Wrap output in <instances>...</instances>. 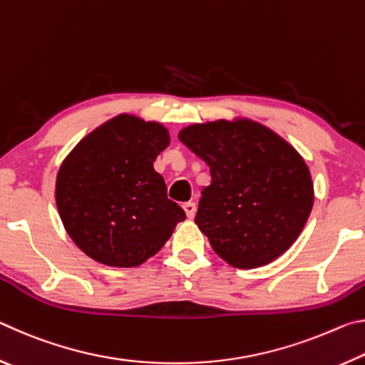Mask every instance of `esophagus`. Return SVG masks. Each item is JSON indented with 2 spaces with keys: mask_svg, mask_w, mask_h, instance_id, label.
Wrapping results in <instances>:
<instances>
[{
  "mask_svg": "<svg viewBox=\"0 0 365 365\" xmlns=\"http://www.w3.org/2000/svg\"><path fill=\"white\" fill-rule=\"evenodd\" d=\"M183 209H185V212H187V217L188 219H193L195 217V214H196V205L195 202H185L183 205Z\"/></svg>",
  "mask_w": 365,
  "mask_h": 365,
  "instance_id": "esophagus-1",
  "label": "esophagus"
}]
</instances>
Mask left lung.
Wrapping results in <instances>:
<instances>
[{"label": "left lung", "mask_w": 365, "mask_h": 365, "mask_svg": "<svg viewBox=\"0 0 365 365\" xmlns=\"http://www.w3.org/2000/svg\"><path fill=\"white\" fill-rule=\"evenodd\" d=\"M178 138L211 172L195 222L212 250L237 269L282 256L314 202L311 174L294 148L252 120L196 123Z\"/></svg>", "instance_id": "left-lung-1"}]
</instances>
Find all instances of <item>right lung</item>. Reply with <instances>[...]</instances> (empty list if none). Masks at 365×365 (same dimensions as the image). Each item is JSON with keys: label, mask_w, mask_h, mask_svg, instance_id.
I'll return each instance as SVG.
<instances>
[{"label": "right lung", "mask_w": 365, "mask_h": 365, "mask_svg": "<svg viewBox=\"0 0 365 365\" xmlns=\"http://www.w3.org/2000/svg\"><path fill=\"white\" fill-rule=\"evenodd\" d=\"M168 145L169 132L160 123L122 114L67 156L58 172L56 205L86 256L110 267H137L187 219L153 169Z\"/></svg>", "instance_id": "obj_1"}]
</instances>
